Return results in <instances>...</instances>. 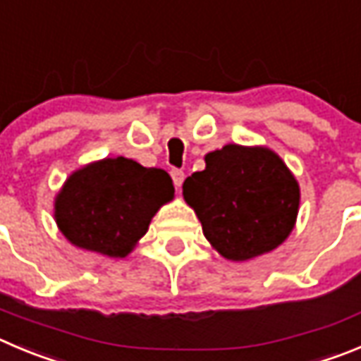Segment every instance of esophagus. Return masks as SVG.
<instances>
[{
    "label": "esophagus",
    "mask_w": 361,
    "mask_h": 361,
    "mask_svg": "<svg viewBox=\"0 0 361 361\" xmlns=\"http://www.w3.org/2000/svg\"><path fill=\"white\" fill-rule=\"evenodd\" d=\"M171 178H173V181L176 187H181V183H183V180H185V173L181 169H173L171 171Z\"/></svg>",
    "instance_id": "1"
}]
</instances>
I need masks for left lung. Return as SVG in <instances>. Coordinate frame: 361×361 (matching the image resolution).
Masks as SVG:
<instances>
[{"mask_svg":"<svg viewBox=\"0 0 361 361\" xmlns=\"http://www.w3.org/2000/svg\"><path fill=\"white\" fill-rule=\"evenodd\" d=\"M204 171L183 183V197L212 247L244 262L272 251L294 230L299 185L269 147L228 144L204 157Z\"/></svg>","mask_w":361,"mask_h":361,"instance_id":"obj_1","label":"left lung"}]
</instances>
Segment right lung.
I'll use <instances>...</instances> for the list:
<instances>
[{"label": "right lung", "mask_w": 361, "mask_h": 361, "mask_svg": "<svg viewBox=\"0 0 361 361\" xmlns=\"http://www.w3.org/2000/svg\"><path fill=\"white\" fill-rule=\"evenodd\" d=\"M173 197V180L164 169L124 157L103 158L67 178L55 197V221L76 247L124 258Z\"/></svg>", "instance_id": "add662e5"}]
</instances>
